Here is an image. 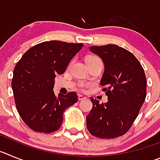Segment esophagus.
<instances>
[{"label": "esophagus", "instance_id": "esophagus-1", "mask_svg": "<svg viewBox=\"0 0 160 160\" xmlns=\"http://www.w3.org/2000/svg\"><path fill=\"white\" fill-rule=\"evenodd\" d=\"M86 98H87L85 97V96L81 95V94H79V95H78V100H79V101H82V100H84V99H86Z\"/></svg>", "mask_w": 160, "mask_h": 160}]
</instances>
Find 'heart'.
<instances>
[{
	"mask_svg": "<svg viewBox=\"0 0 160 160\" xmlns=\"http://www.w3.org/2000/svg\"><path fill=\"white\" fill-rule=\"evenodd\" d=\"M97 61H99V62H102L101 59L98 57L95 56V55H90L89 57L87 58V62H97ZM88 87V85L85 84V83H80L79 84V87L82 89V90H86V88Z\"/></svg>",
	"mask_w": 160,
	"mask_h": 160,
	"instance_id": "b5f03b06",
	"label": "heart"
}]
</instances>
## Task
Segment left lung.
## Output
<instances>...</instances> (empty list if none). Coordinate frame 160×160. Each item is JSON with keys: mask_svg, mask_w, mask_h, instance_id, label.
I'll list each match as a JSON object with an SVG mask.
<instances>
[{"mask_svg": "<svg viewBox=\"0 0 160 160\" xmlns=\"http://www.w3.org/2000/svg\"><path fill=\"white\" fill-rule=\"evenodd\" d=\"M90 49L104 63L100 84L108 102L100 104L90 98L93 107L87 116V130L98 138L122 136L131 128L146 98L143 68L132 53L117 45L91 46Z\"/></svg>", "mask_w": 160, "mask_h": 160, "instance_id": "1", "label": "left lung"}]
</instances>
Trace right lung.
Masks as SVG:
<instances>
[{
    "mask_svg": "<svg viewBox=\"0 0 160 160\" xmlns=\"http://www.w3.org/2000/svg\"><path fill=\"white\" fill-rule=\"evenodd\" d=\"M82 43L50 41L32 46L13 70L12 89L17 110L32 131L54 132L63 122V112L78 101L75 92L55 95L54 78L65 72Z\"/></svg>",
    "mask_w": 160,
    "mask_h": 160,
    "instance_id": "right-lung-1",
    "label": "right lung"
}]
</instances>
